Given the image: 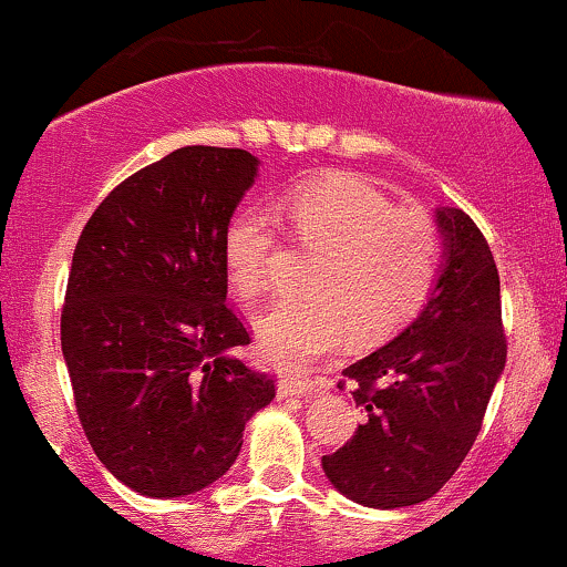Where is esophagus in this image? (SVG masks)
<instances>
[{
    "instance_id": "34e87169",
    "label": "esophagus",
    "mask_w": 567,
    "mask_h": 567,
    "mask_svg": "<svg viewBox=\"0 0 567 567\" xmlns=\"http://www.w3.org/2000/svg\"><path fill=\"white\" fill-rule=\"evenodd\" d=\"M311 383L309 379H292V375H282L277 383V394L279 396H290V394H309L311 392Z\"/></svg>"
}]
</instances>
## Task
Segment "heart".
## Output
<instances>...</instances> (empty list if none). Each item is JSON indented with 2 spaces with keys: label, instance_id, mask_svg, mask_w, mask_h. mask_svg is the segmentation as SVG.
<instances>
[{
  "label": "heart",
  "instance_id": "b5f03b06",
  "mask_svg": "<svg viewBox=\"0 0 567 567\" xmlns=\"http://www.w3.org/2000/svg\"><path fill=\"white\" fill-rule=\"evenodd\" d=\"M279 216L298 243L320 247L306 298H282L256 317L258 349L275 368L306 370L349 333L370 343L394 336L424 309L442 271V231L419 207H396L357 175H324L290 186ZM279 224L261 205L231 213L220 261L231 292L256 301L269 285Z\"/></svg>",
  "mask_w": 567,
  "mask_h": 567
}]
</instances>
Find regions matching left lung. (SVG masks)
<instances>
[{
  "instance_id": "8db88e82",
  "label": "left lung",
  "mask_w": 567,
  "mask_h": 567,
  "mask_svg": "<svg viewBox=\"0 0 567 567\" xmlns=\"http://www.w3.org/2000/svg\"><path fill=\"white\" fill-rule=\"evenodd\" d=\"M445 264L421 315L386 347L343 370L365 424L322 470L373 509L421 504L453 477L477 440L506 365L493 252L464 210H437Z\"/></svg>"
}]
</instances>
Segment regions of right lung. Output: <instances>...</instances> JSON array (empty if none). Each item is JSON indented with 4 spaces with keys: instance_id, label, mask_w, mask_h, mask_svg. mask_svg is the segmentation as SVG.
Returning <instances> with one entry per match:
<instances>
[{
    "instance_id": "1",
    "label": "right lung",
    "mask_w": 567,
    "mask_h": 567,
    "mask_svg": "<svg viewBox=\"0 0 567 567\" xmlns=\"http://www.w3.org/2000/svg\"><path fill=\"white\" fill-rule=\"evenodd\" d=\"M245 148L184 146L122 181L80 234L61 347L101 464L141 496L178 498L229 472L275 379L229 349L220 234L252 186Z\"/></svg>"
}]
</instances>
